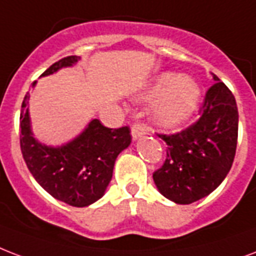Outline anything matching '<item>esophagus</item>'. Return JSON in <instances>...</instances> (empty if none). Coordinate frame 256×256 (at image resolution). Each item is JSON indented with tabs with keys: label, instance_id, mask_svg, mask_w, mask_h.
<instances>
[{
	"label": "esophagus",
	"instance_id": "obj_1",
	"mask_svg": "<svg viewBox=\"0 0 256 256\" xmlns=\"http://www.w3.org/2000/svg\"><path fill=\"white\" fill-rule=\"evenodd\" d=\"M146 132H148V128H146L145 124H141V122H136V124H132V140H138L140 136H145Z\"/></svg>",
	"mask_w": 256,
	"mask_h": 256
}]
</instances>
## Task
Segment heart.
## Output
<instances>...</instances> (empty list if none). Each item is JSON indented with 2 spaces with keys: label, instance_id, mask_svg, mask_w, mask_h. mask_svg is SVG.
I'll list each match as a JSON object with an SVG mask.
<instances>
[{
  "label": "heart",
  "instance_id": "obj_1",
  "mask_svg": "<svg viewBox=\"0 0 256 256\" xmlns=\"http://www.w3.org/2000/svg\"><path fill=\"white\" fill-rule=\"evenodd\" d=\"M144 96L148 100H157L153 112L156 124L174 128L194 112L200 99V87L190 76L164 72L154 79Z\"/></svg>",
  "mask_w": 256,
  "mask_h": 256
}]
</instances>
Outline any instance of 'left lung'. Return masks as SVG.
Masks as SVG:
<instances>
[{
  "label": "left lung",
  "instance_id": "8db88e82",
  "mask_svg": "<svg viewBox=\"0 0 256 256\" xmlns=\"http://www.w3.org/2000/svg\"><path fill=\"white\" fill-rule=\"evenodd\" d=\"M200 118L174 134H158L166 142V158L153 173L165 198L190 204L218 188L231 169L238 144V106L231 90L214 75Z\"/></svg>",
  "mask_w": 256,
  "mask_h": 256
}]
</instances>
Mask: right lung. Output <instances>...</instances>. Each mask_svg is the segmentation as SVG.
<instances>
[{"instance_id": "1", "label": "right lung", "mask_w": 256, "mask_h": 256, "mask_svg": "<svg viewBox=\"0 0 256 256\" xmlns=\"http://www.w3.org/2000/svg\"><path fill=\"white\" fill-rule=\"evenodd\" d=\"M79 56L60 58L42 76L50 75L78 62ZM36 82H33V86ZM29 92L20 114V146L24 161L34 180L50 196L72 206H87L104 194L112 177L115 160L130 142V128H110L99 120L67 145L48 148L32 136L28 112Z\"/></svg>"}]
</instances>
